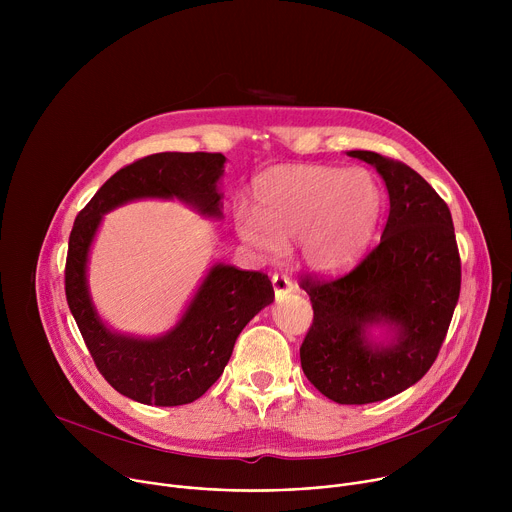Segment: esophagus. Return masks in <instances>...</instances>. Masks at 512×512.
Returning <instances> with one entry per match:
<instances>
[{
  "instance_id": "obj_1",
  "label": "esophagus",
  "mask_w": 512,
  "mask_h": 512,
  "mask_svg": "<svg viewBox=\"0 0 512 512\" xmlns=\"http://www.w3.org/2000/svg\"><path fill=\"white\" fill-rule=\"evenodd\" d=\"M271 283H273V291H275V298H277V300H279L281 296L289 294L291 289H294V283H291V279H289L287 275H283V273H273Z\"/></svg>"
}]
</instances>
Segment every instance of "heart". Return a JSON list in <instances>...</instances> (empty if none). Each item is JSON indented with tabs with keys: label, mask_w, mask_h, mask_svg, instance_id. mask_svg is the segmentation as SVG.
I'll return each mask as SVG.
<instances>
[{
	"label": "heart",
	"mask_w": 512,
	"mask_h": 512,
	"mask_svg": "<svg viewBox=\"0 0 512 512\" xmlns=\"http://www.w3.org/2000/svg\"><path fill=\"white\" fill-rule=\"evenodd\" d=\"M253 208H237L239 237L263 259L285 245L318 273L346 269L369 249L379 227L385 194L367 168L285 164L253 182Z\"/></svg>",
	"instance_id": "heart-1"
}]
</instances>
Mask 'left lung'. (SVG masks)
Here are the masks:
<instances>
[{"label":"left lung","instance_id":"8db88e82","mask_svg":"<svg viewBox=\"0 0 512 512\" xmlns=\"http://www.w3.org/2000/svg\"><path fill=\"white\" fill-rule=\"evenodd\" d=\"M346 156L377 168L389 192L381 243L350 273L302 279L314 322L300 358L308 381L340 405L385 401L437 358L460 298V253L448 204L415 170L375 152ZM383 327L385 341L370 330Z\"/></svg>","mask_w":512,"mask_h":512}]
</instances>
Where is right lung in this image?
Returning a JSON list of instances; mask_svg holds the SVG:
<instances>
[{
  "label": "right lung",
  "mask_w": 512,
  "mask_h": 512,
  "mask_svg": "<svg viewBox=\"0 0 512 512\" xmlns=\"http://www.w3.org/2000/svg\"><path fill=\"white\" fill-rule=\"evenodd\" d=\"M223 154L164 152L141 158L113 174L79 212L68 239L64 289L68 308L105 381L121 395L158 407L186 405L202 397L223 375L241 330L273 302L271 281L261 271L214 263L182 318L156 338L109 328L89 291V253L103 216L141 198L192 206L223 218Z\"/></svg>",
  "instance_id": "1"
}]
</instances>
